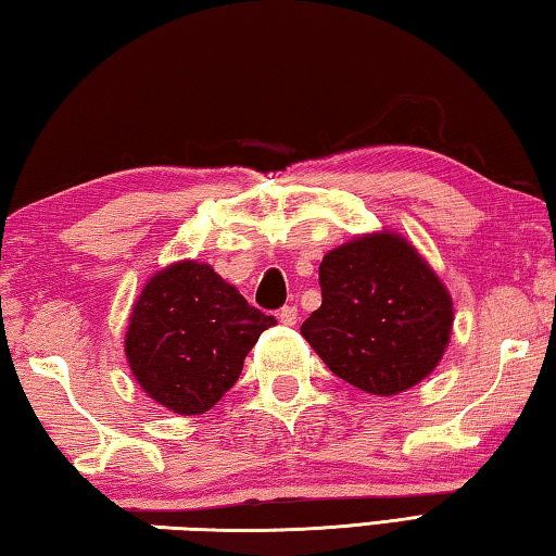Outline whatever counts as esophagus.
<instances>
[{"instance_id": "obj_1", "label": "esophagus", "mask_w": 556, "mask_h": 556, "mask_svg": "<svg viewBox=\"0 0 556 556\" xmlns=\"http://www.w3.org/2000/svg\"><path fill=\"white\" fill-rule=\"evenodd\" d=\"M277 316L285 326H294L296 318H299V312H296V306H281Z\"/></svg>"}]
</instances>
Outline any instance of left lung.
<instances>
[{"label": "left lung", "instance_id": "8db88e82", "mask_svg": "<svg viewBox=\"0 0 556 556\" xmlns=\"http://www.w3.org/2000/svg\"><path fill=\"white\" fill-rule=\"evenodd\" d=\"M321 306L301 336L338 378L370 394H397L437 368L454 304L417 250L400 235L355 238L318 267Z\"/></svg>", "mask_w": 556, "mask_h": 556}]
</instances>
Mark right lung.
Returning a JSON list of instances; mask_svg holds the SVG:
<instances>
[{
  "instance_id": "obj_1",
  "label": "right lung",
  "mask_w": 556,
  "mask_h": 556,
  "mask_svg": "<svg viewBox=\"0 0 556 556\" xmlns=\"http://www.w3.org/2000/svg\"><path fill=\"white\" fill-rule=\"evenodd\" d=\"M275 324L213 267L178 262L139 294L125 353L149 397L176 414H203L238 382L244 355Z\"/></svg>"
}]
</instances>
